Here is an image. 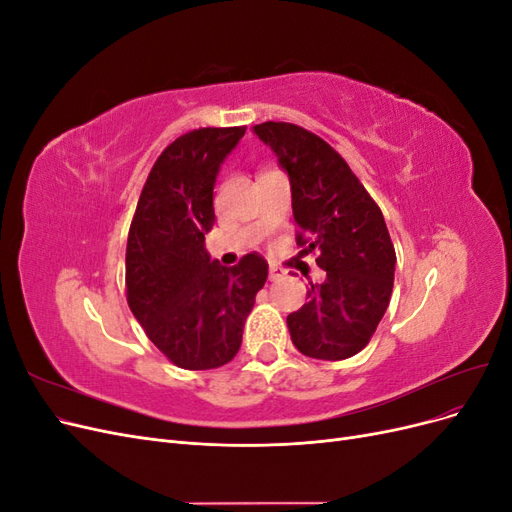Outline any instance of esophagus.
Here are the masks:
<instances>
[{
    "instance_id": "esophagus-1",
    "label": "esophagus",
    "mask_w": 512,
    "mask_h": 512,
    "mask_svg": "<svg viewBox=\"0 0 512 512\" xmlns=\"http://www.w3.org/2000/svg\"><path fill=\"white\" fill-rule=\"evenodd\" d=\"M284 275H286V271H284L282 267H277V265H271V267H269V277H271V282H280Z\"/></svg>"
}]
</instances>
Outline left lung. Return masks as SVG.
<instances>
[{
  "instance_id": "8db88e82",
  "label": "left lung",
  "mask_w": 512,
  "mask_h": 512,
  "mask_svg": "<svg viewBox=\"0 0 512 512\" xmlns=\"http://www.w3.org/2000/svg\"><path fill=\"white\" fill-rule=\"evenodd\" d=\"M252 130L288 175L299 245L316 252V265L327 271L286 318L292 344L312 359H348L369 344L391 301L397 258L384 215L320 136L284 121Z\"/></svg>"
}]
</instances>
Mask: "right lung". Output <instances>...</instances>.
Masks as SVG:
<instances>
[{"mask_svg":"<svg viewBox=\"0 0 512 512\" xmlns=\"http://www.w3.org/2000/svg\"><path fill=\"white\" fill-rule=\"evenodd\" d=\"M243 134L245 128H200L170 143L151 168L130 226L128 305L156 348L183 369L232 361L267 282L262 256L222 267L205 250L215 224L213 185Z\"/></svg>","mask_w":512,"mask_h":512,"instance_id":"right-lung-1","label":"right lung"}]
</instances>
